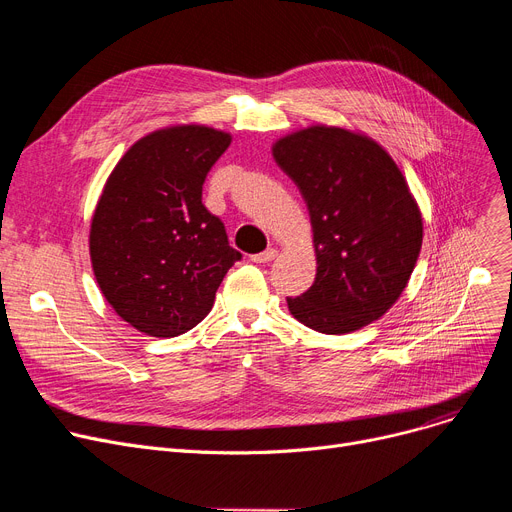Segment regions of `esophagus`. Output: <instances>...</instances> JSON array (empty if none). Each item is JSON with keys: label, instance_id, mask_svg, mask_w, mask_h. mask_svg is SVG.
I'll return each instance as SVG.
<instances>
[{"label": "esophagus", "instance_id": "34e87169", "mask_svg": "<svg viewBox=\"0 0 512 512\" xmlns=\"http://www.w3.org/2000/svg\"><path fill=\"white\" fill-rule=\"evenodd\" d=\"M278 257V251L276 249H265L263 253H257V255H251V261L255 263H270Z\"/></svg>", "mask_w": 512, "mask_h": 512}]
</instances>
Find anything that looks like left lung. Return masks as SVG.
Here are the masks:
<instances>
[{
    "mask_svg": "<svg viewBox=\"0 0 512 512\" xmlns=\"http://www.w3.org/2000/svg\"><path fill=\"white\" fill-rule=\"evenodd\" d=\"M307 203L317 274L288 309L321 334L380 319L405 290L421 251V211L394 159L363 134L311 126L272 147Z\"/></svg>",
    "mask_w": 512,
    "mask_h": 512,
    "instance_id": "8db88e82",
    "label": "left lung"
}]
</instances>
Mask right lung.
<instances>
[{
  "mask_svg": "<svg viewBox=\"0 0 512 512\" xmlns=\"http://www.w3.org/2000/svg\"><path fill=\"white\" fill-rule=\"evenodd\" d=\"M230 141L228 132L197 124L155 130L105 182L89 236L93 272L107 303L147 336L195 328L242 257L201 201Z\"/></svg>",
  "mask_w": 512,
  "mask_h": 512,
  "instance_id": "right-lung-1",
  "label": "right lung"
}]
</instances>
